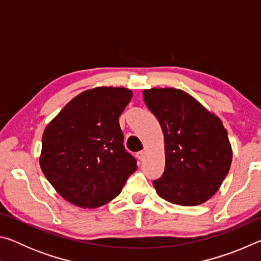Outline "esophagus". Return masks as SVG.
<instances>
[{
	"label": "esophagus",
	"mask_w": 261,
	"mask_h": 261,
	"mask_svg": "<svg viewBox=\"0 0 261 261\" xmlns=\"http://www.w3.org/2000/svg\"><path fill=\"white\" fill-rule=\"evenodd\" d=\"M145 155H146V152L145 151H140V152H138L137 153V156H138V159L140 161H143L144 159H145Z\"/></svg>",
	"instance_id": "esophagus-1"
}]
</instances>
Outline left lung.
Wrapping results in <instances>:
<instances>
[{
  "label": "left lung",
  "mask_w": 261,
  "mask_h": 261,
  "mask_svg": "<svg viewBox=\"0 0 261 261\" xmlns=\"http://www.w3.org/2000/svg\"><path fill=\"white\" fill-rule=\"evenodd\" d=\"M143 95L165 138V171L153 180L156 193L182 206L207 201L218 192L232 161L222 121L178 88L153 87Z\"/></svg>",
  "instance_id": "8db88e82"
}]
</instances>
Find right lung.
<instances>
[{
    "label": "right lung",
    "mask_w": 261,
    "mask_h": 261,
    "mask_svg": "<svg viewBox=\"0 0 261 261\" xmlns=\"http://www.w3.org/2000/svg\"><path fill=\"white\" fill-rule=\"evenodd\" d=\"M132 98L125 87L82 92L48 123L39 162L65 200L96 208L122 191L137 162L123 146L118 117Z\"/></svg>",
    "instance_id": "obj_1"
}]
</instances>
